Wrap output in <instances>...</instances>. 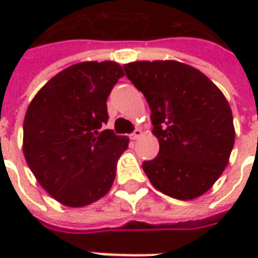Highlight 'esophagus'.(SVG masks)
<instances>
[{"instance_id":"esophagus-1","label":"esophagus","mask_w":258,"mask_h":258,"mask_svg":"<svg viewBox=\"0 0 258 258\" xmlns=\"http://www.w3.org/2000/svg\"><path fill=\"white\" fill-rule=\"evenodd\" d=\"M141 135H142V131H141L140 128H137L134 131V133H133V134L130 135V138H131V140H133V141H135V140H138Z\"/></svg>"}]
</instances>
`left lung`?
Segmentation results:
<instances>
[{
  "label": "left lung",
  "instance_id": "1",
  "mask_svg": "<svg viewBox=\"0 0 258 258\" xmlns=\"http://www.w3.org/2000/svg\"><path fill=\"white\" fill-rule=\"evenodd\" d=\"M151 107L159 155L142 163L152 185L174 199L206 194L229 162L232 112L220 88L198 69L177 60L124 64Z\"/></svg>",
  "mask_w": 258,
  "mask_h": 258
}]
</instances>
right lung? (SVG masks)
<instances>
[{"label":"right lung","mask_w":258,"mask_h":258,"mask_svg":"<svg viewBox=\"0 0 258 258\" xmlns=\"http://www.w3.org/2000/svg\"><path fill=\"white\" fill-rule=\"evenodd\" d=\"M123 76L112 60L76 63L53 76L27 107L26 162L62 205H91L112 188L128 138L102 127L109 118L107 96Z\"/></svg>","instance_id":"obj_1"}]
</instances>
